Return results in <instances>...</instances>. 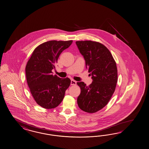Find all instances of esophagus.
Segmentation results:
<instances>
[{
	"mask_svg": "<svg viewBox=\"0 0 149 149\" xmlns=\"http://www.w3.org/2000/svg\"><path fill=\"white\" fill-rule=\"evenodd\" d=\"M70 84L72 86H75V85L76 84V82L74 80H71V83H70Z\"/></svg>",
	"mask_w": 149,
	"mask_h": 149,
	"instance_id": "34e87169",
	"label": "esophagus"
}]
</instances>
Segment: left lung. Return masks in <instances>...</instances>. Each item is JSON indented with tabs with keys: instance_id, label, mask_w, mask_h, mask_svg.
I'll return each mask as SVG.
<instances>
[{
	"instance_id": "obj_1",
	"label": "left lung",
	"mask_w": 149,
	"mask_h": 149,
	"mask_svg": "<svg viewBox=\"0 0 149 149\" xmlns=\"http://www.w3.org/2000/svg\"><path fill=\"white\" fill-rule=\"evenodd\" d=\"M76 44L84 56L92 83L77 82L81 93L77 99L79 108L84 111L94 113L108 104L115 91L117 82L116 62L104 45L96 41H77Z\"/></svg>"
}]
</instances>
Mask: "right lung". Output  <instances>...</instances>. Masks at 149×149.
Instances as JSON below:
<instances>
[{"label":"right lung","mask_w":149,"mask_h":149,"mask_svg":"<svg viewBox=\"0 0 149 149\" xmlns=\"http://www.w3.org/2000/svg\"><path fill=\"white\" fill-rule=\"evenodd\" d=\"M73 40H51L39 45L34 50L26 66L28 86L35 101L45 109L58 107L64 98L71 81L52 74V70L62 52L69 47Z\"/></svg>","instance_id":"right-lung-1"}]
</instances>
